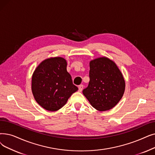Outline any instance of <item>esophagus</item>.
Listing matches in <instances>:
<instances>
[{"label": "esophagus", "instance_id": "1", "mask_svg": "<svg viewBox=\"0 0 155 155\" xmlns=\"http://www.w3.org/2000/svg\"><path fill=\"white\" fill-rule=\"evenodd\" d=\"M83 89H84V85H80L78 86V91H79V92H82Z\"/></svg>", "mask_w": 155, "mask_h": 155}]
</instances>
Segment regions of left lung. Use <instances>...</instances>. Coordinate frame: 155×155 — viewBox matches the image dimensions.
Listing matches in <instances>:
<instances>
[{"mask_svg": "<svg viewBox=\"0 0 155 155\" xmlns=\"http://www.w3.org/2000/svg\"><path fill=\"white\" fill-rule=\"evenodd\" d=\"M90 81L83 94L94 108L109 110L122 99L125 83L116 64L103 57L90 62Z\"/></svg>", "mask_w": 155, "mask_h": 155, "instance_id": "1", "label": "left lung"}]
</instances>
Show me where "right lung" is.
Masks as SVG:
<instances>
[{
    "mask_svg": "<svg viewBox=\"0 0 155 155\" xmlns=\"http://www.w3.org/2000/svg\"><path fill=\"white\" fill-rule=\"evenodd\" d=\"M66 60L60 57L47 59L33 74L31 90L36 101L45 110L55 111L66 103L78 90L66 70Z\"/></svg>",
    "mask_w": 155,
    "mask_h": 155,
    "instance_id": "add662e5",
    "label": "right lung"
}]
</instances>
